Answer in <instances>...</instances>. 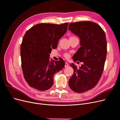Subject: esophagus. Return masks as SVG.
<instances>
[{
  "label": "esophagus",
  "instance_id": "1",
  "mask_svg": "<svg viewBox=\"0 0 120 120\" xmlns=\"http://www.w3.org/2000/svg\"><path fill=\"white\" fill-rule=\"evenodd\" d=\"M68 66H69L67 62H66V63H65V66H64V67H68Z\"/></svg>",
  "mask_w": 120,
  "mask_h": 120
}]
</instances>
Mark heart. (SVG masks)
Segmentation results:
<instances>
[{"label": "heart", "mask_w": 120, "mask_h": 120, "mask_svg": "<svg viewBox=\"0 0 120 120\" xmlns=\"http://www.w3.org/2000/svg\"><path fill=\"white\" fill-rule=\"evenodd\" d=\"M64 56L66 58H68L69 56H70V54L68 53H66L64 54Z\"/></svg>", "instance_id": "b5f03b06"}]
</instances>
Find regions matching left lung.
Listing matches in <instances>:
<instances>
[{"instance_id": "left-lung-1", "label": "left lung", "mask_w": 120, "mask_h": 120, "mask_svg": "<svg viewBox=\"0 0 120 120\" xmlns=\"http://www.w3.org/2000/svg\"><path fill=\"white\" fill-rule=\"evenodd\" d=\"M68 30L80 38L81 47L72 56L74 61H82L79 68L74 64V74L68 81L71 90L83 93L91 90L99 81L107 53L106 34L99 24L85 21L72 22Z\"/></svg>"}]
</instances>
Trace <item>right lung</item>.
Wrapping results in <instances>:
<instances>
[{
  "label": "right lung",
  "mask_w": 120,
  "mask_h": 120,
  "mask_svg": "<svg viewBox=\"0 0 120 120\" xmlns=\"http://www.w3.org/2000/svg\"><path fill=\"white\" fill-rule=\"evenodd\" d=\"M68 25L39 23L25 32L20 46L21 67L25 81L32 88L41 91L49 89L54 74L64 67V60L50 61L49 57Z\"/></svg>",
  "instance_id": "add662e5"
}]
</instances>
